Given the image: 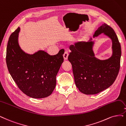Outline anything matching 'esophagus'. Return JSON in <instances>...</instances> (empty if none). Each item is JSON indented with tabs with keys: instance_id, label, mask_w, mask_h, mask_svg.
Segmentation results:
<instances>
[{
	"instance_id": "34e87169",
	"label": "esophagus",
	"mask_w": 126,
	"mask_h": 126,
	"mask_svg": "<svg viewBox=\"0 0 126 126\" xmlns=\"http://www.w3.org/2000/svg\"><path fill=\"white\" fill-rule=\"evenodd\" d=\"M68 53L67 51H65L64 53L63 54V57L65 60H67L68 59Z\"/></svg>"
}]
</instances>
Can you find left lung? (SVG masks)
I'll return each mask as SVG.
<instances>
[{
	"mask_svg": "<svg viewBox=\"0 0 126 126\" xmlns=\"http://www.w3.org/2000/svg\"><path fill=\"white\" fill-rule=\"evenodd\" d=\"M108 36L113 42V54L105 60L94 57L92 41H80L69 47L71 52L68 60L72 64L74 80L79 90L86 94H95L110 87L114 82L120 67V44L114 30L103 24L94 37L101 33Z\"/></svg>",
	"mask_w": 126,
	"mask_h": 126,
	"instance_id": "1",
	"label": "left lung"
}]
</instances>
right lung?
I'll return each mask as SVG.
<instances>
[{
  "label": "right lung",
  "instance_id": "1",
  "mask_svg": "<svg viewBox=\"0 0 126 126\" xmlns=\"http://www.w3.org/2000/svg\"><path fill=\"white\" fill-rule=\"evenodd\" d=\"M20 28L11 34L7 47L6 63L13 79L24 94L35 99L51 94L56 76L63 62L64 50L50 55L44 51L28 54L21 49L17 38Z\"/></svg>",
  "mask_w": 126,
  "mask_h": 126
}]
</instances>
